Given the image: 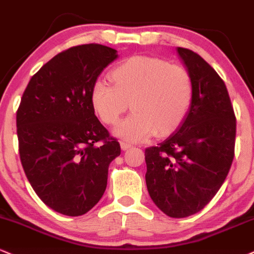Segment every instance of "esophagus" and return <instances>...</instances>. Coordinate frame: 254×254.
<instances>
[{"label":"esophagus","instance_id":"obj_1","mask_svg":"<svg viewBox=\"0 0 254 254\" xmlns=\"http://www.w3.org/2000/svg\"><path fill=\"white\" fill-rule=\"evenodd\" d=\"M120 145H121V148H122V150H124V151H126V150H128V148L132 147V145L128 144V142H126V141H121Z\"/></svg>","mask_w":254,"mask_h":254}]
</instances>
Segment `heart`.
<instances>
[{
    "instance_id": "obj_1",
    "label": "heart",
    "mask_w": 254,
    "mask_h": 254,
    "mask_svg": "<svg viewBox=\"0 0 254 254\" xmlns=\"http://www.w3.org/2000/svg\"><path fill=\"white\" fill-rule=\"evenodd\" d=\"M110 79L113 85L95 82L91 106L100 120L112 126L130 104L133 113L114 130L127 141H144L153 134L169 135L181 126L191 107V73L163 58L130 57L113 68Z\"/></svg>"
}]
</instances>
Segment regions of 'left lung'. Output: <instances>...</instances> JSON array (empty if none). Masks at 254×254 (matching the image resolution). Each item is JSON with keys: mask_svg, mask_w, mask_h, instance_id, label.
<instances>
[{"mask_svg": "<svg viewBox=\"0 0 254 254\" xmlns=\"http://www.w3.org/2000/svg\"><path fill=\"white\" fill-rule=\"evenodd\" d=\"M177 51L192 76V103L175 133L145 150V177L157 207L181 219L203 209L225 182L234 158L237 119L216 71L193 51Z\"/></svg>", "mask_w": 254, "mask_h": 254, "instance_id": "1", "label": "left lung"}]
</instances>
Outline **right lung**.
<instances>
[{"instance_id":"right-lung-1","label":"right lung","mask_w":254,"mask_h":254,"mask_svg":"<svg viewBox=\"0 0 254 254\" xmlns=\"http://www.w3.org/2000/svg\"><path fill=\"white\" fill-rule=\"evenodd\" d=\"M118 58L100 44L70 47L29 80L16 112L21 164L39 198L57 213L79 216L100 201L120 144L91 106L97 77Z\"/></svg>"}]
</instances>
